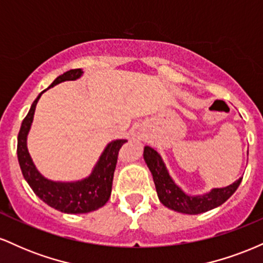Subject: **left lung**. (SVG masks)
<instances>
[{"mask_svg":"<svg viewBox=\"0 0 263 263\" xmlns=\"http://www.w3.org/2000/svg\"><path fill=\"white\" fill-rule=\"evenodd\" d=\"M143 158L153 176L159 201L164 206L178 211V213L195 215V214L205 213V211L214 209V208L224 204L236 192L241 180H242V178H238L236 182L230 184L229 186H225V188H215L206 194L192 197V195L185 194L173 182L165 168L162 157L155 148L149 146L144 147Z\"/></svg>","mask_w":263,"mask_h":263,"instance_id":"left-lung-1","label":"left lung"}]
</instances>
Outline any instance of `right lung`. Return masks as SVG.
<instances>
[{
	"instance_id": "add662e5",
	"label": "right lung",
	"mask_w": 263,
	"mask_h": 263,
	"mask_svg": "<svg viewBox=\"0 0 263 263\" xmlns=\"http://www.w3.org/2000/svg\"><path fill=\"white\" fill-rule=\"evenodd\" d=\"M81 74H83L81 69H71L66 73L59 75L50 84L49 87H53L57 84L66 80L79 79ZM44 91L39 93L38 98L33 101L29 112L23 120L20 134H18L17 157L23 177L35 195H38L45 204L62 211V213L85 214L98 210L99 208L104 206L110 198L119 151L122 144L127 141L116 140L110 142L93 167L91 174L85 179L66 183L53 182V180L47 179L37 171L31 156H29L28 149H27V135L31 128L37 102Z\"/></svg>"
}]
</instances>
